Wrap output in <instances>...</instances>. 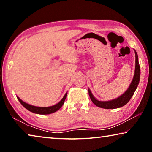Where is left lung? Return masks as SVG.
Returning a JSON list of instances; mask_svg holds the SVG:
<instances>
[{
	"label": "left lung",
	"instance_id": "1",
	"mask_svg": "<svg viewBox=\"0 0 152 152\" xmlns=\"http://www.w3.org/2000/svg\"><path fill=\"white\" fill-rule=\"evenodd\" d=\"M135 74L132 80V83H131L129 87L123 93L121 96L117 98V99L111 100L109 101H98L97 99H95L93 94H92L91 91L88 89V94L90 98H91L92 102L96 105V106L102 108V109H117V108H120L124 106L127 102L129 101V100L132 99V96L134 94L136 88L139 84L140 80V66L138 61V56L137 53L135 50Z\"/></svg>",
	"mask_w": 152,
	"mask_h": 152
}]
</instances>
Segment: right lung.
I'll return each mask as SVG.
<instances>
[{
	"mask_svg": "<svg viewBox=\"0 0 152 152\" xmlns=\"http://www.w3.org/2000/svg\"><path fill=\"white\" fill-rule=\"evenodd\" d=\"M67 94H68V92H66L65 95H64V96L62 98V99H61L58 104L53 105V106H51V107H41L33 106V105H31L29 104H27L26 102H23L21 99H20V98H19L18 96L17 97L18 100H19V101L20 102V104H21L25 108V109H27L28 110H29V111L36 113V114L48 115V114H51V113H55L62 107V105L64 103V101H65Z\"/></svg>",
	"mask_w": 152,
	"mask_h": 152,
	"instance_id": "1",
	"label": "right lung"
}]
</instances>
